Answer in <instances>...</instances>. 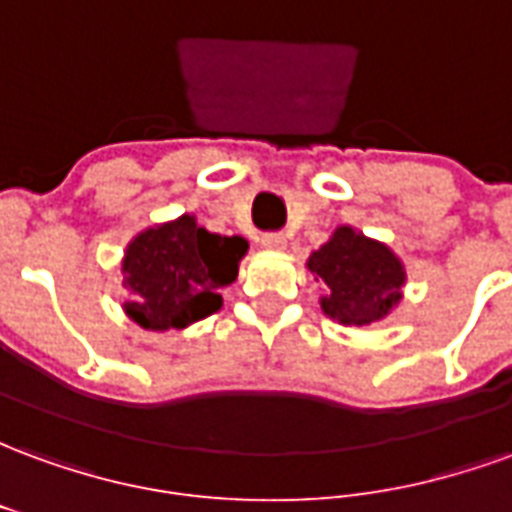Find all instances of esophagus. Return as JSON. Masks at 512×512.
I'll return each instance as SVG.
<instances>
[{
	"instance_id": "esophagus-1",
	"label": "esophagus",
	"mask_w": 512,
	"mask_h": 512,
	"mask_svg": "<svg viewBox=\"0 0 512 512\" xmlns=\"http://www.w3.org/2000/svg\"><path fill=\"white\" fill-rule=\"evenodd\" d=\"M260 244L266 246V249H285L288 238H285V233H263L260 235Z\"/></svg>"
}]
</instances>
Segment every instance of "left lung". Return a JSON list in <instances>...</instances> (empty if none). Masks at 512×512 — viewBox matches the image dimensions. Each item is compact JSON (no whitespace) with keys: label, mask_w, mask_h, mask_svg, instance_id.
Here are the masks:
<instances>
[{"label":"left lung","mask_w":512,"mask_h":512,"mask_svg":"<svg viewBox=\"0 0 512 512\" xmlns=\"http://www.w3.org/2000/svg\"><path fill=\"white\" fill-rule=\"evenodd\" d=\"M310 271L323 279V312L340 323L381 321L400 301L406 282L403 266L384 244L370 241L351 227H340L329 244L312 252Z\"/></svg>","instance_id":"8db88e82"}]
</instances>
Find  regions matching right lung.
Returning a JSON list of instances; mask_svg holds the SVG:
<instances>
[{
	"mask_svg": "<svg viewBox=\"0 0 512 512\" xmlns=\"http://www.w3.org/2000/svg\"><path fill=\"white\" fill-rule=\"evenodd\" d=\"M244 238L208 233L194 216L136 235L123 260L126 312L142 329H183L222 307L219 288L238 277Z\"/></svg>",
	"mask_w": 512,
	"mask_h": 512,
	"instance_id": "obj_1",
	"label": "right lung"
}]
</instances>
